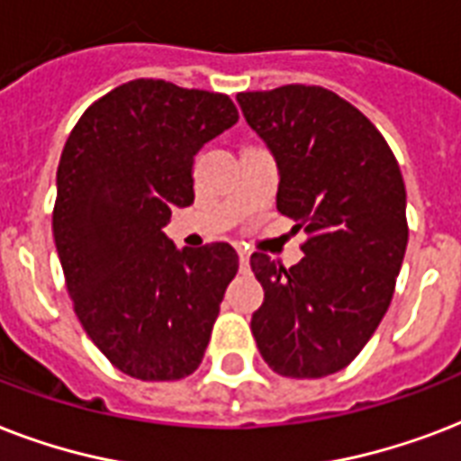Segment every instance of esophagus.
I'll return each mask as SVG.
<instances>
[{
	"instance_id": "1",
	"label": "esophagus",
	"mask_w": 461,
	"mask_h": 461,
	"mask_svg": "<svg viewBox=\"0 0 461 461\" xmlns=\"http://www.w3.org/2000/svg\"><path fill=\"white\" fill-rule=\"evenodd\" d=\"M238 259H240V269H248L249 267V255L245 249H238Z\"/></svg>"
}]
</instances>
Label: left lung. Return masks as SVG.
Wrapping results in <instances>:
<instances>
[{
    "label": "left lung",
    "instance_id": "8db88e82",
    "mask_svg": "<svg viewBox=\"0 0 461 461\" xmlns=\"http://www.w3.org/2000/svg\"><path fill=\"white\" fill-rule=\"evenodd\" d=\"M238 103L279 166L276 209L308 233L295 267L249 257L264 288L249 324L257 348L284 377L331 375L390 308L409 240L404 177L375 124L322 86L248 91Z\"/></svg>",
    "mask_w": 461,
    "mask_h": 461
}]
</instances>
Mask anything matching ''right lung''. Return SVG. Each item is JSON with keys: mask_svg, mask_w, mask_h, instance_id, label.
Segmentation results:
<instances>
[{"mask_svg": "<svg viewBox=\"0 0 461 461\" xmlns=\"http://www.w3.org/2000/svg\"><path fill=\"white\" fill-rule=\"evenodd\" d=\"M238 122L223 94L160 78L117 86L86 110L57 167L52 235L78 322L127 375L163 383L204 358L238 255L177 249L163 226L194 202L192 163Z\"/></svg>", "mask_w": 461, "mask_h": 461, "instance_id": "1", "label": "right lung"}]
</instances>
